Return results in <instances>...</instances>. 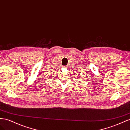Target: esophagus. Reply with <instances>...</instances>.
Returning a JSON list of instances; mask_svg holds the SVG:
<instances>
[{"mask_svg":"<svg viewBox=\"0 0 130 130\" xmlns=\"http://www.w3.org/2000/svg\"><path fill=\"white\" fill-rule=\"evenodd\" d=\"M64 68H66V66H64Z\"/></svg>","mask_w":130,"mask_h":130,"instance_id":"34e87169","label":"esophagus"}]
</instances>
